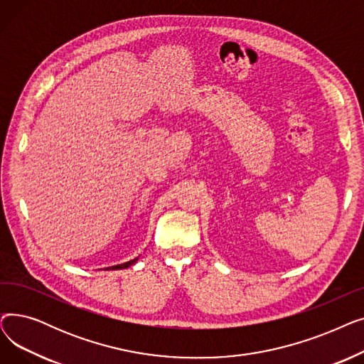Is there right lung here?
<instances>
[{
    "label": "right lung",
    "mask_w": 364,
    "mask_h": 364,
    "mask_svg": "<svg viewBox=\"0 0 364 364\" xmlns=\"http://www.w3.org/2000/svg\"><path fill=\"white\" fill-rule=\"evenodd\" d=\"M139 258H134V259H131V261H128V262H124V264H118V265H113V267H107L106 270H121V269H127V267H129V265H132L134 262H136Z\"/></svg>",
    "instance_id": "1"
}]
</instances>
